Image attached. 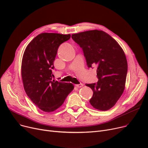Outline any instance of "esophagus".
Segmentation results:
<instances>
[{"label": "esophagus", "mask_w": 148, "mask_h": 148, "mask_svg": "<svg viewBox=\"0 0 148 148\" xmlns=\"http://www.w3.org/2000/svg\"><path fill=\"white\" fill-rule=\"evenodd\" d=\"M75 86L76 88H82L83 86V84L81 83V84H75Z\"/></svg>", "instance_id": "1"}]
</instances>
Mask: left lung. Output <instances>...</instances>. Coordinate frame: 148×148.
Listing matches in <instances>:
<instances>
[{
  "label": "left lung",
  "instance_id": "8db88e82",
  "mask_svg": "<svg viewBox=\"0 0 148 148\" xmlns=\"http://www.w3.org/2000/svg\"><path fill=\"white\" fill-rule=\"evenodd\" d=\"M71 37L83 49L88 68L97 67V83L86 84L94 92L90 104L99 110L110 109L125 89L128 70L125 53L118 42L103 30L85 31Z\"/></svg>",
  "mask_w": 148,
  "mask_h": 148
}]
</instances>
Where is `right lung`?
<instances>
[{
    "label": "right lung",
    "mask_w": 148,
    "mask_h": 148,
    "mask_svg": "<svg viewBox=\"0 0 148 148\" xmlns=\"http://www.w3.org/2000/svg\"><path fill=\"white\" fill-rule=\"evenodd\" d=\"M70 37V34H39L27 45L23 54L21 71L25 90L30 100L45 112L58 109L74 89L71 83L51 79L58 49Z\"/></svg>",
    "instance_id": "obj_1"
}]
</instances>
